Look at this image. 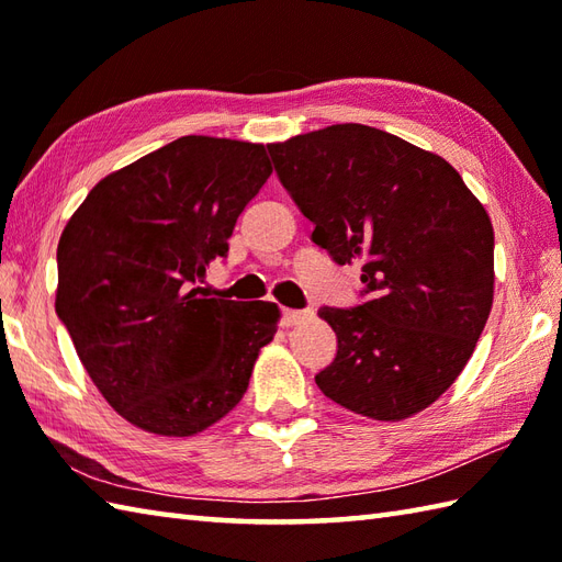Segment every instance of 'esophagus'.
Returning a JSON list of instances; mask_svg holds the SVG:
<instances>
[{"label": "esophagus", "instance_id": "34e87169", "mask_svg": "<svg viewBox=\"0 0 562 562\" xmlns=\"http://www.w3.org/2000/svg\"><path fill=\"white\" fill-rule=\"evenodd\" d=\"M308 318H312V314H308V312H296V308H284L282 324L288 326V328H292V326H302L304 321H308Z\"/></svg>", "mask_w": 562, "mask_h": 562}]
</instances>
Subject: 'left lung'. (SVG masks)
Masks as SVG:
<instances>
[{"label": "left lung", "mask_w": 562, "mask_h": 562, "mask_svg": "<svg viewBox=\"0 0 562 562\" xmlns=\"http://www.w3.org/2000/svg\"><path fill=\"white\" fill-rule=\"evenodd\" d=\"M268 151L314 241L340 266L362 262L367 302L318 308L338 338L318 389L381 423L425 411L463 372L493 308L495 234L481 200L439 154L360 123Z\"/></svg>", "instance_id": "1"}]
</instances>
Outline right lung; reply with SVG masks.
<instances>
[{"mask_svg":"<svg viewBox=\"0 0 562 562\" xmlns=\"http://www.w3.org/2000/svg\"><path fill=\"white\" fill-rule=\"evenodd\" d=\"M272 173L262 145L188 135L91 188L57 244L55 312L111 408L145 432L220 423L274 338L272 302L210 300L238 214Z\"/></svg>","mask_w":562,"mask_h":562,"instance_id":"obj_1","label":"right lung"}]
</instances>
